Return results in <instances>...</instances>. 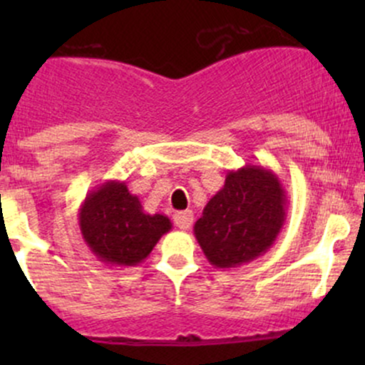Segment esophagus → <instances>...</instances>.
I'll return each instance as SVG.
<instances>
[{
	"label": "esophagus",
	"mask_w": 365,
	"mask_h": 365,
	"mask_svg": "<svg viewBox=\"0 0 365 365\" xmlns=\"http://www.w3.org/2000/svg\"><path fill=\"white\" fill-rule=\"evenodd\" d=\"M173 221L180 230H188L192 226V223H194V212L188 211V209L187 211H180L173 216Z\"/></svg>",
	"instance_id": "34e87169"
}]
</instances>
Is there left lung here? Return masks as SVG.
<instances>
[{
    "instance_id": "obj_1",
    "label": "left lung",
    "mask_w": 365,
    "mask_h": 365,
    "mask_svg": "<svg viewBox=\"0 0 365 365\" xmlns=\"http://www.w3.org/2000/svg\"><path fill=\"white\" fill-rule=\"evenodd\" d=\"M288 199L282 180L261 165L226 173L225 185L209 199L194 235L217 269H232L261 257L287 221Z\"/></svg>"
}]
</instances>
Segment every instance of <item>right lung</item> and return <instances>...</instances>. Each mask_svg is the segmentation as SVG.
<instances>
[{"mask_svg": "<svg viewBox=\"0 0 365 365\" xmlns=\"http://www.w3.org/2000/svg\"><path fill=\"white\" fill-rule=\"evenodd\" d=\"M78 226L86 245L104 264L132 267L148 259L171 221L144 212L140 199L125 182L108 180L91 190L78 209Z\"/></svg>", "mask_w": 365, "mask_h": 365, "instance_id": "obj_1", "label": "right lung"}]
</instances>
